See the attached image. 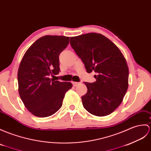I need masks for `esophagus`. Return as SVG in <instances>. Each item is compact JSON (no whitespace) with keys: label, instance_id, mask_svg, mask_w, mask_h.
Instances as JSON below:
<instances>
[{"label":"esophagus","instance_id":"34e87169","mask_svg":"<svg viewBox=\"0 0 151 151\" xmlns=\"http://www.w3.org/2000/svg\"><path fill=\"white\" fill-rule=\"evenodd\" d=\"M73 86H78V85H80V82H73Z\"/></svg>","mask_w":151,"mask_h":151}]
</instances>
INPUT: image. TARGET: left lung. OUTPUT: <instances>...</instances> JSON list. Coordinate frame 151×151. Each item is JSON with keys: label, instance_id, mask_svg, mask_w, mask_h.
Returning a JSON list of instances; mask_svg holds the SVG:
<instances>
[{"label": "left lung", "instance_id": "left-lung-1", "mask_svg": "<svg viewBox=\"0 0 151 151\" xmlns=\"http://www.w3.org/2000/svg\"><path fill=\"white\" fill-rule=\"evenodd\" d=\"M70 44L87 72L97 74L96 82H84L87 92L82 96L83 107L97 116L110 114L120 106L128 88L129 68L123 54L100 33L71 37Z\"/></svg>", "mask_w": 151, "mask_h": 151}]
</instances>
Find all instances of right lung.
Here are the masks:
<instances>
[{
  "mask_svg": "<svg viewBox=\"0 0 151 151\" xmlns=\"http://www.w3.org/2000/svg\"><path fill=\"white\" fill-rule=\"evenodd\" d=\"M69 37L46 35L31 45L18 70L19 93L24 106L38 117L55 114L62 106L71 82H60L52 76L60 71L59 55L69 44Z\"/></svg>",
  "mask_w": 151,
  "mask_h": 151,
  "instance_id": "1",
  "label": "right lung"
}]
</instances>
